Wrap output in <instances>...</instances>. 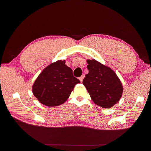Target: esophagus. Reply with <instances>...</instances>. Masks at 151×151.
<instances>
[{
  "label": "esophagus",
  "mask_w": 151,
  "mask_h": 151,
  "mask_svg": "<svg viewBox=\"0 0 151 151\" xmlns=\"http://www.w3.org/2000/svg\"><path fill=\"white\" fill-rule=\"evenodd\" d=\"M85 77V76H84V75H83L81 77H80V81L82 83L83 82V79H84V78Z\"/></svg>",
  "instance_id": "1"
}]
</instances>
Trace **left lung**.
<instances>
[{"label": "left lung", "mask_w": 151, "mask_h": 151, "mask_svg": "<svg viewBox=\"0 0 151 151\" xmlns=\"http://www.w3.org/2000/svg\"><path fill=\"white\" fill-rule=\"evenodd\" d=\"M89 73L86 75L83 85L96 105L110 108L121 98L123 88L114 71L97 60H88Z\"/></svg>", "instance_id": "8db88e82"}]
</instances>
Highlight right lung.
<instances>
[{"mask_svg":"<svg viewBox=\"0 0 151 151\" xmlns=\"http://www.w3.org/2000/svg\"><path fill=\"white\" fill-rule=\"evenodd\" d=\"M65 60H58L46 67L35 80L32 92L38 101L47 106H59L69 97L80 81L73 75Z\"/></svg>","mask_w":151,"mask_h":151,"instance_id":"1","label":"right lung"}]
</instances>
